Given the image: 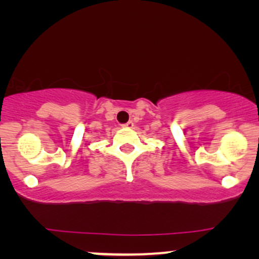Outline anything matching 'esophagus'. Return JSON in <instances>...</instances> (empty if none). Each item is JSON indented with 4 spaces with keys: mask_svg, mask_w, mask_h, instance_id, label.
<instances>
[{
    "mask_svg": "<svg viewBox=\"0 0 259 259\" xmlns=\"http://www.w3.org/2000/svg\"><path fill=\"white\" fill-rule=\"evenodd\" d=\"M122 127H126V128H132L133 122H132V121H128V122H127V123L122 124Z\"/></svg>",
    "mask_w": 259,
    "mask_h": 259,
    "instance_id": "esophagus-1",
    "label": "esophagus"
}]
</instances>
